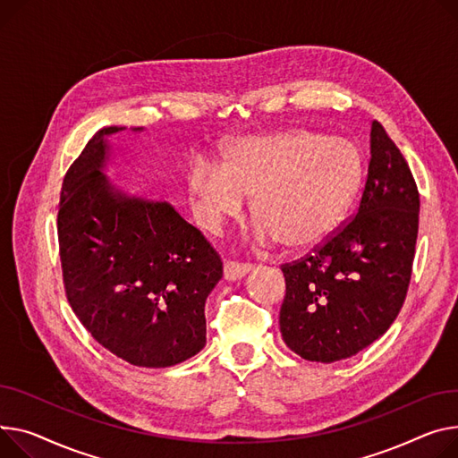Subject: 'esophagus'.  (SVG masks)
Wrapping results in <instances>:
<instances>
[{"instance_id":"1","label":"esophagus","mask_w":458,"mask_h":458,"mask_svg":"<svg viewBox=\"0 0 458 458\" xmlns=\"http://www.w3.org/2000/svg\"><path fill=\"white\" fill-rule=\"evenodd\" d=\"M250 265H245V263H235V261H226L225 263V278L228 282H235V280H241L245 278L247 274L250 272Z\"/></svg>"}]
</instances>
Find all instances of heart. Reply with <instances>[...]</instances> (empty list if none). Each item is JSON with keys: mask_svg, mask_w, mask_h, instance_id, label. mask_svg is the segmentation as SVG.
I'll use <instances>...</instances> for the list:
<instances>
[{"mask_svg": "<svg viewBox=\"0 0 458 458\" xmlns=\"http://www.w3.org/2000/svg\"><path fill=\"white\" fill-rule=\"evenodd\" d=\"M364 178L362 152L348 138L291 129L233 140L221 167L199 164L188 190L199 217L217 230L254 195L259 237L293 250L322 245L341 228Z\"/></svg>", "mask_w": 458, "mask_h": 458, "instance_id": "heart-1", "label": "heart"}]
</instances>
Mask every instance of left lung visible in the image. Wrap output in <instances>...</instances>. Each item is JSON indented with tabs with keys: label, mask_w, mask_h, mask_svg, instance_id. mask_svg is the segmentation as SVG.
Wrapping results in <instances>:
<instances>
[{
	"label": "left lung",
	"mask_w": 458,
	"mask_h": 458,
	"mask_svg": "<svg viewBox=\"0 0 458 458\" xmlns=\"http://www.w3.org/2000/svg\"><path fill=\"white\" fill-rule=\"evenodd\" d=\"M355 217L322 247L282 267L280 331L306 360L348 359L390 327L411 282L420 195L409 164L379 121Z\"/></svg>",
	"instance_id": "left-lung-1"
}]
</instances>
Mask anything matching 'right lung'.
Listing matches in <instances>:
<instances>
[{
    "label": "right lung",
    "mask_w": 458,
    "mask_h": 458,
    "mask_svg": "<svg viewBox=\"0 0 458 458\" xmlns=\"http://www.w3.org/2000/svg\"><path fill=\"white\" fill-rule=\"evenodd\" d=\"M121 131L96 132L64 176L58 206L64 287L101 346L134 367L165 369L204 348V303L223 278V261L169 202L110 184L106 138Z\"/></svg>",
    "instance_id": "right-lung-1"
}]
</instances>
